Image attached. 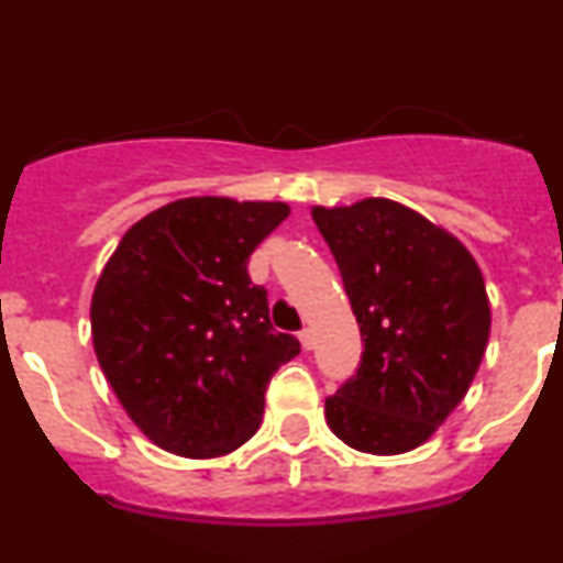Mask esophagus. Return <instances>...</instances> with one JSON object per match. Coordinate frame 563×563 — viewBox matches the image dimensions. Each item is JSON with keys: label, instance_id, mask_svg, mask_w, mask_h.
I'll return each instance as SVG.
<instances>
[{"label": "esophagus", "instance_id": "1", "mask_svg": "<svg viewBox=\"0 0 563 563\" xmlns=\"http://www.w3.org/2000/svg\"><path fill=\"white\" fill-rule=\"evenodd\" d=\"M300 344H303V350H311L314 347V333H311V328H303V331L298 333Z\"/></svg>", "mask_w": 563, "mask_h": 563}]
</instances>
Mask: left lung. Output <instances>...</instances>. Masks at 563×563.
Returning a JSON list of instances; mask_svg holds the SVG:
<instances>
[{"label":"left lung","mask_w":563,"mask_h":563,"mask_svg":"<svg viewBox=\"0 0 563 563\" xmlns=\"http://www.w3.org/2000/svg\"><path fill=\"white\" fill-rule=\"evenodd\" d=\"M342 274L364 353L325 399L333 435L369 454L421 446L463 402L489 303L468 249L391 199L311 210Z\"/></svg>","instance_id":"obj_1"}]
</instances>
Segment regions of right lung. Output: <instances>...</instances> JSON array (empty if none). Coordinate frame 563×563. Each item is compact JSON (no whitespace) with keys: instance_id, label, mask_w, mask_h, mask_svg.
<instances>
[{"instance_id":"add662e5","label":"right lung","mask_w":563,"mask_h":563,"mask_svg":"<svg viewBox=\"0 0 563 563\" xmlns=\"http://www.w3.org/2000/svg\"><path fill=\"white\" fill-rule=\"evenodd\" d=\"M284 202L177 199L122 235L92 295V344L133 424L180 457H219L257 432L274 372L300 353L271 325L254 249Z\"/></svg>"}]
</instances>
